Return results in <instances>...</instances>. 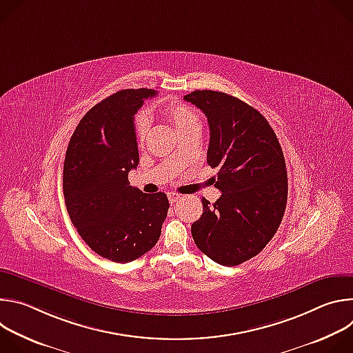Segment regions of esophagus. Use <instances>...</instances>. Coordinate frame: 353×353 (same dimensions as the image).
<instances>
[{
	"instance_id": "34e87169",
	"label": "esophagus",
	"mask_w": 353,
	"mask_h": 353,
	"mask_svg": "<svg viewBox=\"0 0 353 353\" xmlns=\"http://www.w3.org/2000/svg\"><path fill=\"white\" fill-rule=\"evenodd\" d=\"M168 198H169V203H170L172 205L176 204V203H179V201L181 199V196H180L179 194H176V192H169Z\"/></svg>"
}]
</instances>
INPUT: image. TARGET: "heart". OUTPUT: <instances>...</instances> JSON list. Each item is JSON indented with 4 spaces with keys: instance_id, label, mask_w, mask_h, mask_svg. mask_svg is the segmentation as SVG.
Returning a JSON list of instances; mask_svg holds the SVG:
<instances>
[{
    "instance_id": "1",
    "label": "heart",
    "mask_w": 353,
    "mask_h": 353,
    "mask_svg": "<svg viewBox=\"0 0 353 353\" xmlns=\"http://www.w3.org/2000/svg\"><path fill=\"white\" fill-rule=\"evenodd\" d=\"M162 114L172 123V125L177 130L179 134L190 130V128H194V127H198L199 121H198V117L196 114L190 109L187 108L185 105L183 103H177V102H170L168 105H165L162 109H161ZM135 137H137V141L138 142H142L145 141L146 135H148V130H149V124H148V120L142 116L137 117L135 119Z\"/></svg>"
}]
</instances>
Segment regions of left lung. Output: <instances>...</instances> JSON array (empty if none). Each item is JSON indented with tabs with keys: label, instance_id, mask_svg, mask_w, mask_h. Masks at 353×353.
<instances>
[{
	"label": "left lung",
	"instance_id": "left-lung-1",
	"mask_svg": "<svg viewBox=\"0 0 353 353\" xmlns=\"http://www.w3.org/2000/svg\"><path fill=\"white\" fill-rule=\"evenodd\" d=\"M184 100L207 116V162L218 169L222 195L191 225L196 247L212 261L234 267L256 257L276 233L286 208L288 173L279 141L267 119L243 100L216 90H194Z\"/></svg>",
	"mask_w": 353,
	"mask_h": 353
}]
</instances>
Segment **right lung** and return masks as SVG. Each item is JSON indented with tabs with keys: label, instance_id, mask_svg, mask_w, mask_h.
Wrapping results in <instances>:
<instances>
[{
	"label": "right lung",
	"instance_id": "right-lung-1",
	"mask_svg": "<svg viewBox=\"0 0 353 353\" xmlns=\"http://www.w3.org/2000/svg\"><path fill=\"white\" fill-rule=\"evenodd\" d=\"M154 89H124L93 106L77 125L64 162L68 215L83 241L114 263H130L152 248L168 216L165 192L130 185L139 162L134 116Z\"/></svg>",
	"mask_w": 353,
	"mask_h": 353
}]
</instances>
